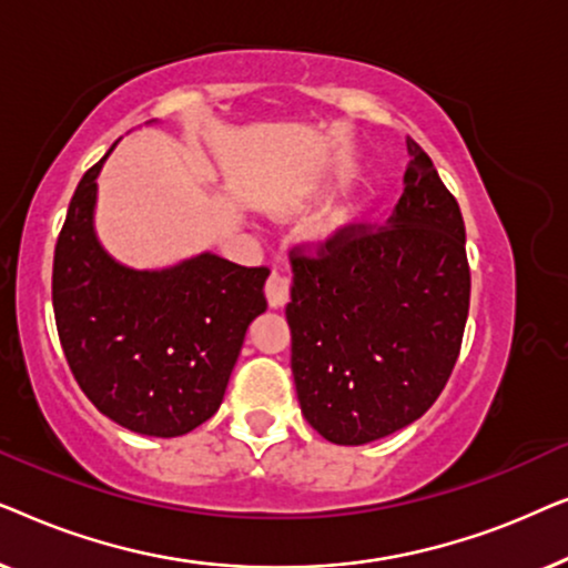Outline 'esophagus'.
Returning <instances> with one entry per match:
<instances>
[{
    "mask_svg": "<svg viewBox=\"0 0 568 568\" xmlns=\"http://www.w3.org/2000/svg\"><path fill=\"white\" fill-rule=\"evenodd\" d=\"M266 300L274 310H282L290 302V278L274 271L266 282Z\"/></svg>",
    "mask_w": 568,
    "mask_h": 568,
    "instance_id": "1",
    "label": "esophagus"
}]
</instances>
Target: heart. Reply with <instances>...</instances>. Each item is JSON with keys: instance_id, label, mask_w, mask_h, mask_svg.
<instances>
[{"instance_id": "obj_1", "label": "heart", "mask_w": 568, "mask_h": 568, "mask_svg": "<svg viewBox=\"0 0 568 568\" xmlns=\"http://www.w3.org/2000/svg\"><path fill=\"white\" fill-rule=\"evenodd\" d=\"M274 212H276L278 216H290L292 212H297V204H290V206H274ZM352 220H354V212H348V209H346V212H341V214L336 216V220L328 222V224H325V227L317 230V232H315V240H317V243H325V240H331L333 235H336V230L346 227V224L352 222Z\"/></svg>"}]
</instances>
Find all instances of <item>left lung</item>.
Listing matches in <instances>:
<instances>
[{
  "label": "left lung",
  "instance_id": "8db88e82",
  "mask_svg": "<svg viewBox=\"0 0 568 568\" xmlns=\"http://www.w3.org/2000/svg\"><path fill=\"white\" fill-rule=\"evenodd\" d=\"M385 227H352L294 258L286 323L302 416L333 445H367L422 418L460 354L470 271L453 193L414 139Z\"/></svg>",
  "mask_w": 568,
  "mask_h": 568
}]
</instances>
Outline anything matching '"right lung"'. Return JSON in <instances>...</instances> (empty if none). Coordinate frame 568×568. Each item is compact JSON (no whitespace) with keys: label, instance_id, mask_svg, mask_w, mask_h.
I'll use <instances>...</instances> for the list:
<instances>
[{"label":"right lung","instance_id":"1","mask_svg":"<svg viewBox=\"0 0 568 568\" xmlns=\"http://www.w3.org/2000/svg\"><path fill=\"white\" fill-rule=\"evenodd\" d=\"M115 144L69 204L53 253V315L69 369L100 414L144 437H181L222 406L245 333L266 313L268 271L212 251L162 268L113 258L95 206Z\"/></svg>","mask_w":568,"mask_h":568}]
</instances>
